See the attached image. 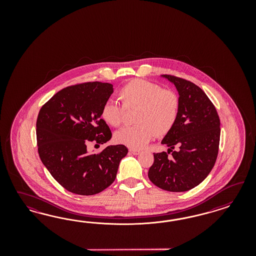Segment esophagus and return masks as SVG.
Segmentation results:
<instances>
[{"label": "esophagus", "mask_w": 256, "mask_h": 256, "mask_svg": "<svg viewBox=\"0 0 256 256\" xmlns=\"http://www.w3.org/2000/svg\"><path fill=\"white\" fill-rule=\"evenodd\" d=\"M130 152L132 153V155H139L140 153V150H136V149H130Z\"/></svg>", "instance_id": "1"}]
</instances>
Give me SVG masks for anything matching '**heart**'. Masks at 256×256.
<instances>
[{"label": "heart", "instance_id": "heart-1", "mask_svg": "<svg viewBox=\"0 0 256 256\" xmlns=\"http://www.w3.org/2000/svg\"><path fill=\"white\" fill-rule=\"evenodd\" d=\"M119 98L126 110L137 108L133 126L116 132L114 140L132 149H142L158 135L170 130L179 114L178 96L144 80H133L119 91ZM102 119L112 126L123 122L124 108L116 101L107 100L101 110Z\"/></svg>", "mask_w": 256, "mask_h": 256}]
</instances>
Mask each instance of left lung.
<instances>
[{
	"instance_id": "1",
	"label": "left lung",
	"mask_w": 256,
	"mask_h": 256,
	"mask_svg": "<svg viewBox=\"0 0 256 256\" xmlns=\"http://www.w3.org/2000/svg\"><path fill=\"white\" fill-rule=\"evenodd\" d=\"M162 77L176 86L178 92L179 114L162 140L169 148L168 153H154L148 178L164 190L182 192L198 186L214 167L220 123L216 108L200 87L174 76ZM174 147L178 148L176 152L172 151Z\"/></svg>"
}]
</instances>
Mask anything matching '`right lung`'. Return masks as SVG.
Returning a JSON list of instances; mask_svg holds the SVG:
<instances>
[{"instance_id":"add662e5","label":"right lung","mask_w":256,"mask_h":256,"mask_svg":"<svg viewBox=\"0 0 256 256\" xmlns=\"http://www.w3.org/2000/svg\"><path fill=\"white\" fill-rule=\"evenodd\" d=\"M114 93L108 82H86L64 88L40 108L36 121L38 154L52 178L70 192L100 194L112 184L121 160L128 154L123 144L108 146L96 154L90 142L103 144L112 138L101 119L104 103Z\"/></svg>"}]
</instances>
